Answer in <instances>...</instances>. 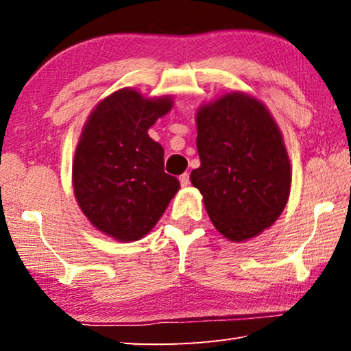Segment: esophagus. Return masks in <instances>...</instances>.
I'll use <instances>...</instances> for the list:
<instances>
[{
	"label": "esophagus",
	"instance_id": "34e87169",
	"mask_svg": "<svg viewBox=\"0 0 351 351\" xmlns=\"http://www.w3.org/2000/svg\"><path fill=\"white\" fill-rule=\"evenodd\" d=\"M189 180H190V176H189V173H182V175L180 176V182H181V186H182V187H186V186H189Z\"/></svg>",
	"mask_w": 351,
	"mask_h": 351
}]
</instances>
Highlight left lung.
I'll list each match as a JSON object with an SVG mask.
<instances>
[{"label":"left lung","mask_w":351,"mask_h":351,"mask_svg":"<svg viewBox=\"0 0 351 351\" xmlns=\"http://www.w3.org/2000/svg\"><path fill=\"white\" fill-rule=\"evenodd\" d=\"M195 121L201 164L190 181L224 239L251 240L277 221L289 198L293 170L280 128L268 106L243 91L203 104Z\"/></svg>","instance_id":"8db88e82"}]
</instances>
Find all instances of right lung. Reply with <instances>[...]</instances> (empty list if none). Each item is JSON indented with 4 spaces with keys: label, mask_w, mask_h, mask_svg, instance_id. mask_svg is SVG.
I'll return each mask as SVG.
<instances>
[{
    "label": "right lung",
    "mask_w": 351,
    "mask_h": 351,
    "mask_svg": "<svg viewBox=\"0 0 351 351\" xmlns=\"http://www.w3.org/2000/svg\"><path fill=\"white\" fill-rule=\"evenodd\" d=\"M173 97L122 88L100 100L82 128L73 159L77 204L94 228L138 241L156 226L180 181L164 171V148L148 136Z\"/></svg>",
    "instance_id": "add662e5"
}]
</instances>
